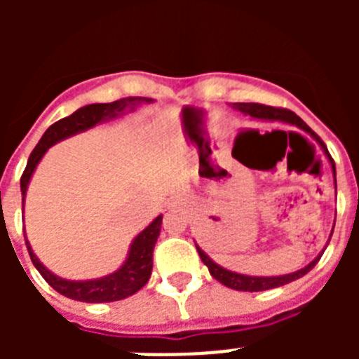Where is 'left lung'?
<instances>
[{"label": "left lung", "mask_w": 359, "mask_h": 359, "mask_svg": "<svg viewBox=\"0 0 359 359\" xmlns=\"http://www.w3.org/2000/svg\"><path fill=\"white\" fill-rule=\"evenodd\" d=\"M233 107L239 111H243L244 115H250L252 118H259V120H278V122H286L291 123V126H297L298 129H302L306 131L307 135H311L315 138L316 142L320 144V147L323 149V152L327 154V149L323 145V142L320 140V136L316 133L311 131V128L304 122L300 116H297L293 111L290 109H284V107H271V106H264V104H255V102H237L233 104ZM329 156V154H327ZM331 160V158H329ZM331 167H332V174H334V185H336V169H334V163L331 161ZM332 236V233H331ZM196 248H198L199 257H201V261L207 264L208 271H210L212 277L215 280H219L221 284H224L226 287H231V290H237V291H264V290H271V287H278V286H284V284H290V282L297 280V278L304 277L307 271L315 268L316 262L320 261V253L318 257H315V261H311L309 264L304 266L302 269H298V271H293V273H287V275H277V277H252V275H243V273H236V271H230V269L223 268V266H219L217 262H214L207 253L203 252L199 248L198 244H196Z\"/></svg>", "instance_id": "obj_1"}]
</instances>
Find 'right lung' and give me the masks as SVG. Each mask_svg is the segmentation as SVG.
Returning a JSON list of instances; mask_svg holds the SVG:
<instances>
[{"label": "right lung", "mask_w": 359, "mask_h": 359, "mask_svg": "<svg viewBox=\"0 0 359 359\" xmlns=\"http://www.w3.org/2000/svg\"><path fill=\"white\" fill-rule=\"evenodd\" d=\"M151 102L152 98L147 97H128L109 104H90V106H84L81 109H77L75 113L66 116V118H61L59 122L52 123L44 131L43 138L36 145V149L32 151L30 158H28L27 169H25L23 176H21V196H23V203L32 174L36 170L41 158L44 156V152L48 151L52 145L65 140V138H69V136L77 135V133L86 131V129H91L97 123L116 118V116L123 115L128 109L133 111L136 106ZM161 219H163V215H158L145 230H142L133 239L131 246H129L128 259H126V262L116 271L106 275V277L93 278V280H66V278L57 277L55 273H52L37 259L34 250H32L30 243H28L27 236H25V241H27V248L34 266H36L37 271L43 275L44 280L48 282L57 293L65 294V297L72 298V300H79V302H116V300L128 298L131 294H135L136 291H140L147 284L149 278H151L152 250H154V244H156L158 236H160Z\"/></svg>", "instance_id": "right-lung-1"}]
</instances>
